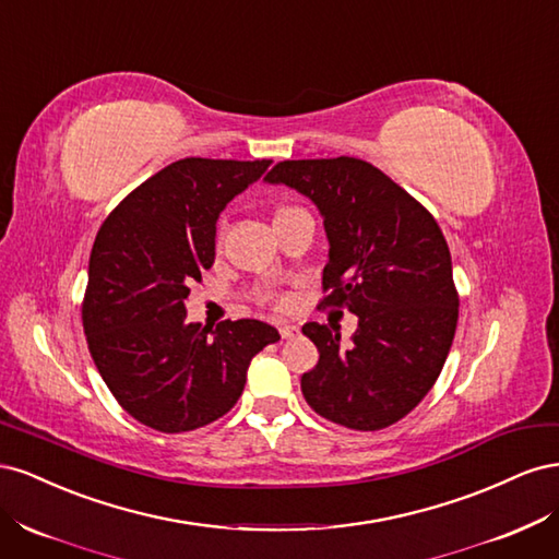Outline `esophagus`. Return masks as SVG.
Here are the masks:
<instances>
[{
  "label": "esophagus",
  "instance_id": "esophagus-1",
  "mask_svg": "<svg viewBox=\"0 0 559 559\" xmlns=\"http://www.w3.org/2000/svg\"><path fill=\"white\" fill-rule=\"evenodd\" d=\"M300 331H298V326H294V324H282L280 326V335L284 337V341H292V337H296Z\"/></svg>",
  "mask_w": 559,
  "mask_h": 559
}]
</instances>
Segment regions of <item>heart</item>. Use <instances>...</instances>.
I'll list each match as a JSON object with an SVG mask.
<instances>
[{
    "label": "heart",
    "mask_w": 559,
    "mask_h": 559,
    "mask_svg": "<svg viewBox=\"0 0 559 559\" xmlns=\"http://www.w3.org/2000/svg\"><path fill=\"white\" fill-rule=\"evenodd\" d=\"M280 302H284V298H282V300H280Z\"/></svg>",
    "instance_id": "heart-1"
}]
</instances>
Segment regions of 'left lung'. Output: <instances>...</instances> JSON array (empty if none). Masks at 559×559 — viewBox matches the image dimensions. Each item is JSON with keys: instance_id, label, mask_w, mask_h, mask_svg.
<instances>
[{"instance_id": "8db88e82", "label": "left lung", "mask_w": 559, "mask_h": 559, "mask_svg": "<svg viewBox=\"0 0 559 559\" xmlns=\"http://www.w3.org/2000/svg\"><path fill=\"white\" fill-rule=\"evenodd\" d=\"M265 181L314 202L331 247L319 308L359 317L352 343L337 326H302L319 349L317 366L300 378L302 396L347 429L394 425L441 376L460 317L443 230L408 191L359 158L282 160Z\"/></svg>"}]
</instances>
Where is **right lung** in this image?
<instances>
[{"instance_id":"1","label":"right lung","mask_w":559,"mask_h":559,"mask_svg":"<svg viewBox=\"0 0 559 559\" xmlns=\"http://www.w3.org/2000/svg\"><path fill=\"white\" fill-rule=\"evenodd\" d=\"M270 160L181 158L140 183L91 251L81 317L91 357L121 408L181 433L238 403L247 368L280 333L259 319L214 331L186 321L191 284L214 263L216 218Z\"/></svg>"}]
</instances>
